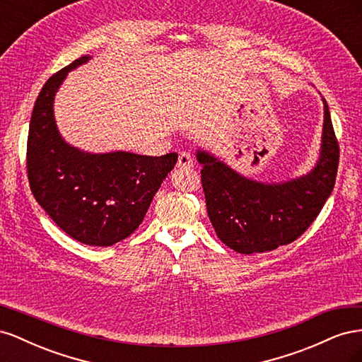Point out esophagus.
<instances>
[{"label":"esophagus","mask_w":362,"mask_h":362,"mask_svg":"<svg viewBox=\"0 0 362 362\" xmlns=\"http://www.w3.org/2000/svg\"><path fill=\"white\" fill-rule=\"evenodd\" d=\"M178 169H187V168H193V158L187 152H181L178 156V161H177Z\"/></svg>","instance_id":"34e87169"}]
</instances>
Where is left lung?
I'll return each instance as SVG.
<instances>
[{
  "label": "left lung",
  "instance_id": "8db88e82",
  "mask_svg": "<svg viewBox=\"0 0 362 362\" xmlns=\"http://www.w3.org/2000/svg\"><path fill=\"white\" fill-rule=\"evenodd\" d=\"M319 157L300 177L262 182L237 172L204 148L202 164L206 211L217 237L238 254H261L288 245L308 228L329 198L338 168V144L325 98Z\"/></svg>",
  "mask_w": 362,
  "mask_h": 362
}]
</instances>
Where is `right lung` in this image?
<instances>
[{
	"mask_svg": "<svg viewBox=\"0 0 362 362\" xmlns=\"http://www.w3.org/2000/svg\"><path fill=\"white\" fill-rule=\"evenodd\" d=\"M90 59L75 60L42 87L30 120L27 170L33 196L62 231L83 245L112 246L139 228L178 156L87 152L63 139L54 100L68 74Z\"/></svg>",
	"mask_w": 362,
	"mask_h": 362,
	"instance_id": "add662e5",
	"label": "right lung"
}]
</instances>
